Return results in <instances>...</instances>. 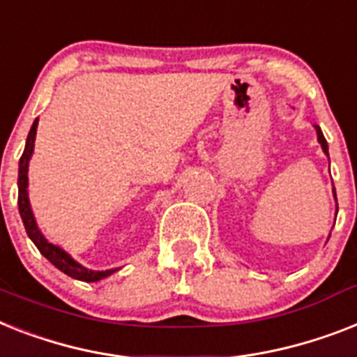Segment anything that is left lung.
I'll list each match as a JSON object with an SVG mask.
<instances>
[{"label":"left lung","instance_id":"obj_1","mask_svg":"<svg viewBox=\"0 0 357 357\" xmlns=\"http://www.w3.org/2000/svg\"><path fill=\"white\" fill-rule=\"evenodd\" d=\"M315 130H317V139H319V143H321V146H323L324 153H328V144H326V139H324L323 132H321V128L317 126V124H315ZM334 192H335V190H334Z\"/></svg>","mask_w":357,"mask_h":357}]
</instances>
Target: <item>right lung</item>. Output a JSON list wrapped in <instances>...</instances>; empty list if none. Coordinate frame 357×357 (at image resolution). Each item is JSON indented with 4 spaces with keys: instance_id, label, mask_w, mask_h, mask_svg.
Instances as JSON below:
<instances>
[{
    "instance_id": "obj_1",
    "label": "right lung",
    "mask_w": 357,
    "mask_h": 357,
    "mask_svg": "<svg viewBox=\"0 0 357 357\" xmlns=\"http://www.w3.org/2000/svg\"><path fill=\"white\" fill-rule=\"evenodd\" d=\"M36 126L38 119L31 126V132L27 135V143H25V150H23L22 158H20V170H18V208L20 216L23 220V225H25V231H27L29 238L33 240L34 245L38 248V251L49 260V262L56 266L60 271H63L69 277H73L77 280H84V282H95V280L106 279L112 273H115L117 269H106V271H93V269H88L80 266L77 260H73L69 257L63 249H60L58 245L49 244L47 240L43 238V234L38 231L36 222H34L33 211H31V205H29L27 198V169H29V159L33 155L34 150V137H36Z\"/></svg>"
}]
</instances>
